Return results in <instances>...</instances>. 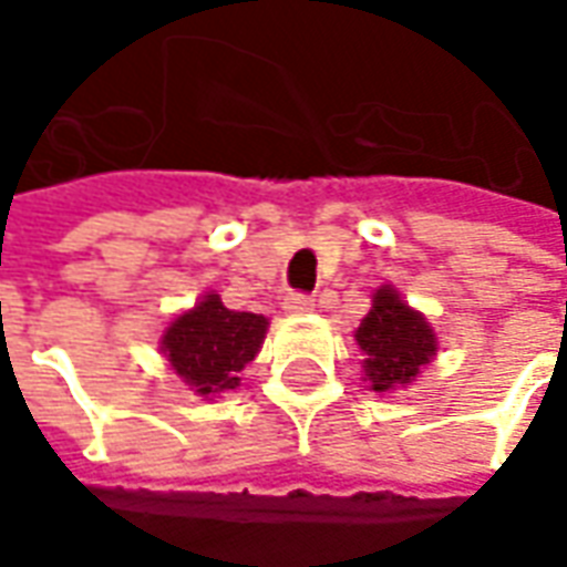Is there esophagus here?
Returning a JSON list of instances; mask_svg holds the SVG:
<instances>
[{"mask_svg": "<svg viewBox=\"0 0 567 567\" xmlns=\"http://www.w3.org/2000/svg\"><path fill=\"white\" fill-rule=\"evenodd\" d=\"M313 307H317L313 298L303 295V291H288V295H285V310H288V313H307V310H313Z\"/></svg>", "mask_w": 567, "mask_h": 567, "instance_id": "esophagus-1", "label": "esophagus"}]
</instances>
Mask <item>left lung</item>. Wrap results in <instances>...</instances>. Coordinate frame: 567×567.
<instances>
[{
  "label": "left lung",
  "instance_id": "1",
  "mask_svg": "<svg viewBox=\"0 0 567 567\" xmlns=\"http://www.w3.org/2000/svg\"><path fill=\"white\" fill-rule=\"evenodd\" d=\"M354 339L367 354L363 373L373 392H389L395 385L411 382L420 367L436 354L433 329L389 285H382L373 295V307L358 326Z\"/></svg>",
  "mask_w": 567,
  "mask_h": 567
}]
</instances>
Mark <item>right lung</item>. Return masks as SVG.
Returning <instances> with one entry per match:
<instances>
[{"mask_svg":"<svg viewBox=\"0 0 567 567\" xmlns=\"http://www.w3.org/2000/svg\"><path fill=\"white\" fill-rule=\"evenodd\" d=\"M264 336L266 317L228 310L219 295H206L194 310L168 326L163 351L172 370L194 392L213 395L238 385V373L254 361Z\"/></svg>","mask_w":567,"mask_h":567,"instance_id":"obj_1","label":"right lung"}]
</instances>
